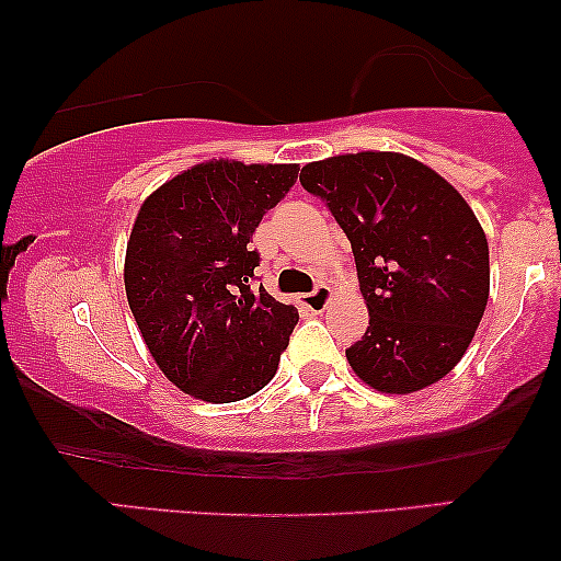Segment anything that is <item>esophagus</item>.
<instances>
[{
    "instance_id": "esophagus-1",
    "label": "esophagus",
    "mask_w": 561,
    "mask_h": 561,
    "mask_svg": "<svg viewBox=\"0 0 561 561\" xmlns=\"http://www.w3.org/2000/svg\"><path fill=\"white\" fill-rule=\"evenodd\" d=\"M329 298H332V288L324 286V283H319V286L313 288L311 294L304 296V306H309L311 311H324Z\"/></svg>"
}]
</instances>
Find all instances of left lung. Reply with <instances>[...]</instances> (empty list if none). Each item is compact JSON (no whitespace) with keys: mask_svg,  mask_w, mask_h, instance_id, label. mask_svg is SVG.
<instances>
[{"mask_svg":"<svg viewBox=\"0 0 561 561\" xmlns=\"http://www.w3.org/2000/svg\"><path fill=\"white\" fill-rule=\"evenodd\" d=\"M355 255L370 327L347 350L380 393L442 380L470 347L490 294L488 240L439 173L401 152H357L301 168Z\"/></svg>","mask_w":561,"mask_h":561,"instance_id":"obj_1","label":"left lung"}]
</instances>
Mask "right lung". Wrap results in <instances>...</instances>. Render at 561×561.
<instances>
[{"label": "right lung", "mask_w": 561, "mask_h": 561, "mask_svg": "<svg viewBox=\"0 0 561 561\" xmlns=\"http://www.w3.org/2000/svg\"><path fill=\"white\" fill-rule=\"evenodd\" d=\"M298 165L209 160L145 198L125 257V290L165 378L209 403L265 388L298 311L255 283L260 221L288 194Z\"/></svg>", "instance_id": "right-lung-1"}]
</instances>
